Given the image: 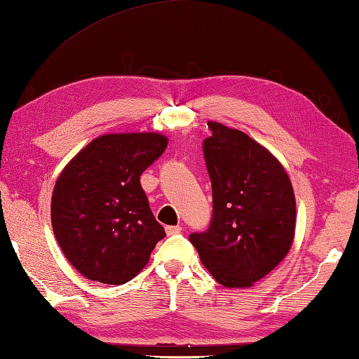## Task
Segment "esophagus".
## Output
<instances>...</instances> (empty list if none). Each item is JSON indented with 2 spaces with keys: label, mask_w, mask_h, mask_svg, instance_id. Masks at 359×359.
<instances>
[{
  "label": "esophagus",
  "mask_w": 359,
  "mask_h": 359,
  "mask_svg": "<svg viewBox=\"0 0 359 359\" xmlns=\"http://www.w3.org/2000/svg\"><path fill=\"white\" fill-rule=\"evenodd\" d=\"M165 232H167V235H176V233L181 232V227L180 226H168L165 229Z\"/></svg>",
  "instance_id": "esophagus-1"
}]
</instances>
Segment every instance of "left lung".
<instances>
[{
	"instance_id": "left-lung-1",
	"label": "left lung",
	"mask_w": 359,
	"mask_h": 359,
	"mask_svg": "<svg viewBox=\"0 0 359 359\" xmlns=\"http://www.w3.org/2000/svg\"><path fill=\"white\" fill-rule=\"evenodd\" d=\"M203 154L213 191L207 232L191 233L201 261L226 287H250L291 250L296 197L285 167L248 135L208 122Z\"/></svg>"
}]
</instances>
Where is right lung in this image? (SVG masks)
<instances>
[{"instance_id":"obj_1","label":"right lung","mask_w":359,"mask_h":359,"mask_svg":"<svg viewBox=\"0 0 359 359\" xmlns=\"http://www.w3.org/2000/svg\"><path fill=\"white\" fill-rule=\"evenodd\" d=\"M167 144L158 132L107 133L62 170L52 192V229L65 257L86 278L127 283L165 237L140 176Z\"/></svg>"}]
</instances>
